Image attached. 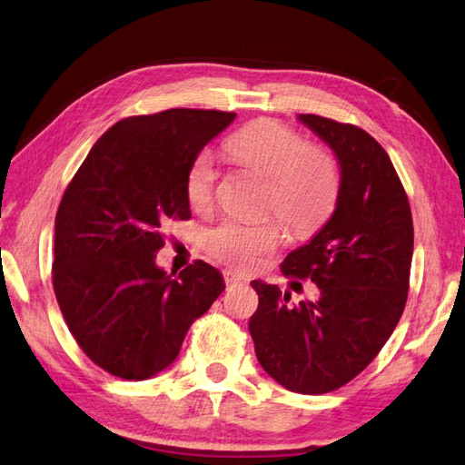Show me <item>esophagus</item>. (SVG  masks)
<instances>
[{"label":"esophagus","mask_w":465,"mask_h":465,"mask_svg":"<svg viewBox=\"0 0 465 465\" xmlns=\"http://www.w3.org/2000/svg\"><path fill=\"white\" fill-rule=\"evenodd\" d=\"M224 282H226V286L232 288V286H239V284H246V282H249V278L239 274V272L226 271V272H224Z\"/></svg>","instance_id":"esophagus-1"}]
</instances>
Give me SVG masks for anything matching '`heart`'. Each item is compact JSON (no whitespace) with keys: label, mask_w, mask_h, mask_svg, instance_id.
Returning <instances> with one entry per match:
<instances>
[{"label":"heart","mask_w":465,"mask_h":465,"mask_svg":"<svg viewBox=\"0 0 465 465\" xmlns=\"http://www.w3.org/2000/svg\"><path fill=\"white\" fill-rule=\"evenodd\" d=\"M229 151L244 167L271 181L266 194L268 209L298 234L316 231L334 209L340 189L336 159L324 149L311 147L301 133L284 123L264 119L232 135ZM216 163L213 153L203 151L187 173V199L194 209L213 203ZM281 226L272 221L244 223L223 219L204 232V246L214 259L234 268H252L264 254L281 244Z\"/></svg>","instance_id":"1"}]
</instances>
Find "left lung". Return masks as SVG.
Wrapping results in <instances>:
<instances>
[{
  "label": "left lung",
  "mask_w": 465,
  "mask_h": 465,
  "mask_svg": "<svg viewBox=\"0 0 465 465\" xmlns=\"http://www.w3.org/2000/svg\"><path fill=\"white\" fill-rule=\"evenodd\" d=\"M334 151L340 164L336 209L282 272L311 278L316 302L252 281L259 308L249 330L264 372L298 394H326L372 362L404 312L414 252L411 211L388 153L364 129L298 115Z\"/></svg>",
  "instance_id": "obj_1"
}]
</instances>
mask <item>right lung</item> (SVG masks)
<instances>
[{"label":"right lung","mask_w":465,"mask_h":465,"mask_svg":"<svg viewBox=\"0 0 465 465\" xmlns=\"http://www.w3.org/2000/svg\"><path fill=\"white\" fill-rule=\"evenodd\" d=\"M234 113L167 109L97 139L55 216L54 291L79 348L105 372L147 380L171 366L191 324L224 291L214 266L154 264L164 226L191 219L187 173Z\"/></svg>","instance_id":"obj_1"}]
</instances>
